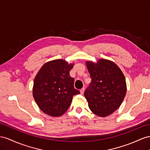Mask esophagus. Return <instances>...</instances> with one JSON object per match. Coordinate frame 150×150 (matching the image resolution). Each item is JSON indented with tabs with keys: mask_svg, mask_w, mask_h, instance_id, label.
<instances>
[{
	"mask_svg": "<svg viewBox=\"0 0 150 150\" xmlns=\"http://www.w3.org/2000/svg\"><path fill=\"white\" fill-rule=\"evenodd\" d=\"M84 91H85V89H84V88H82V89H80V94H81L82 95V94H83V93H84Z\"/></svg>",
	"mask_w": 150,
	"mask_h": 150,
	"instance_id": "34e87169",
	"label": "esophagus"
}]
</instances>
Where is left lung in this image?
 Segmentation results:
<instances>
[{
	"label": "left lung",
	"mask_w": 150,
	"mask_h": 150,
	"mask_svg": "<svg viewBox=\"0 0 150 150\" xmlns=\"http://www.w3.org/2000/svg\"><path fill=\"white\" fill-rule=\"evenodd\" d=\"M92 79L84 92L91 112L105 117L116 111L124 100L127 92L125 76L112 61L99 59L96 63L86 61Z\"/></svg>",
	"instance_id": "1"
}]
</instances>
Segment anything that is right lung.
I'll return each mask as SVG.
<instances>
[{
	"label": "right lung",
	"instance_id": "right-lung-1",
	"mask_svg": "<svg viewBox=\"0 0 150 150\" xmlns=\"http://www.w3.org/2000/svg\"><path fill=\"white\" fill-rule=\"evenodd\" d=\"M74 65L64 59H54L45 63L38 71L33 81V96L44 113L53 117L61 116L70 107L73 96L80 94L70 75Z\"/></svg>",
	"mask_w": 150,
	"mask_h": 150
}]
</instances>
